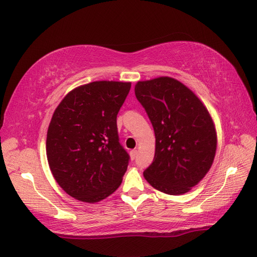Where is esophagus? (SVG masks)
I'll return each mask as SVG.
<instances>
[{
  "label": "esophagus",
  "mask_w": 257,
  "mask_h": 257,
  "mask_svg": "<svg viewBox=\"0 0 257 257\" xmlns=\"http://www.w3.org/2000/svg\"><path fill=\"white\" fill-rule=\"evenodd\" d=\"M137 155H138V151L136 150V149H134V150L130 151V158H132L133 160H135L136 158H137Z\"/></svg>",
  "instance_id": "1"
}]
</instances>
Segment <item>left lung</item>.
<instances>
[{"instance_id": "1", "label": "left lung", "mask_w": 257, "mask_h": 257, "mask_svg": "<svg viewBox=\"0 0 257 257\" xmlns=\"http://www.w3.org/2000/svg\"><path fill=\"white\" fill-rule=\"evenodd\" d=\"M135 94L156 135V152L145 179L163 193L189 192L209 172L216 152L211 114L187 86L162 76L138 81Z\"/></svg>"}]
</instances>
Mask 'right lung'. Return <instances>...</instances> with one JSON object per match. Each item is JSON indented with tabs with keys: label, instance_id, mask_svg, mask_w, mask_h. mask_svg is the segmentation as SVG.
I'll list each match as a JSON object with an SVG mask.
<instances>
[{
	"label": "right lung",
	"instance_id": "add662e5",
	"mask_svg": "<svg viewBox=\"0 0 257 257\" xmlns=\"http://www.w3.org/2000/svg\"><path fill=\"white\" fill-rule=\"evenodd\" d=\"M130 87L113 80L81 85L54 111L47 161L59 187L74 199L96 203L121 184L129 155L119 144L117 114Z\"/></svg>",
	"mask_w": 257,
	"mask_h": 257
}]
</instances>
